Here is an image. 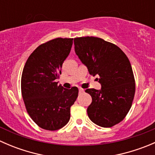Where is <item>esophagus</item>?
Masks as SVG:
<instances>
[{
    "label": "esophagus",
    "instance_id": "1",
    "mask_svg": "<svg viewBox=\"0 0 155 155\" xmlns=\"http://www.w3.org/2000/svg\"><path fill=\"white\" fill-rule=\"evenodd\" d=\"M79 92H83L84 91V89H82V88H81V87H79Z\"/></svg>",
    "mask_w": 155,
    "mask_h": 155
}]
</instances>
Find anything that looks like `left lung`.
Here are the masks:
<instances>
[{
    "mask_svg": "<svg viewBox=\"0 0 155 155\" xmlns=\"http://www.w3.org/2000/svg\"><path fill=\"white\" fill-rule=\"evenodd\" d=\"M75 51L91 76H99L101 90L88 88L92 97L87 109L92 122L111 127L124 120L130 109L136 85L132 67L116 45L94 37L74 38Z\"/></svg>",
    "mask_w": 155,
    "mask_h": 155,
    "instance_id": "obj_1",
    "label": "left lung"
}]
</instances>
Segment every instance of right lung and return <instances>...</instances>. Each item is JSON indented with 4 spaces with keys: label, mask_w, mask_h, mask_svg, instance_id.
Masks as SVG:
<instances>
[{
    "label": "right lung",
    "mask_w": 155,
    "mask_h": 155,
    "mask_svg": "<svg viewBox=\"0 0 155 155\" xmlns=\"http://www.w3.org/2000/svg\"><path fill=\"white\" fill-rule=\"evenodd\" d=\"M73 38H58L40 45L23 68L21 90L26 110L40 127L57 130L70 118V107L78 97L76 87L64 88L55 79L70 52Z\"/></svg>",
    "instance_id": "obj_1"
}]
</instances>
